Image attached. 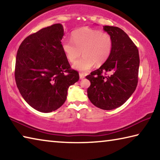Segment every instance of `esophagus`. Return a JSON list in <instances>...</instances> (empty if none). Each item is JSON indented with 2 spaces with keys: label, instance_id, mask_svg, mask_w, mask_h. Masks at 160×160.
<instances>
[{
  "label": "esophagus",
  "instance_id": "1",
  "mask_svg": "<svg viewBox=\"0 0 160 160\" xmlns=\"http://www.w3.org/2000/svg\"><path fill=\"white\" fill-rule=\"evenodd\" d=\"M79 77H80L81 79H82V78H85V75H84V74H83V73L80 72V73H79Z\"/></svg>",
  "mask_w": 160,
  "mask_h": 160
}]
</instances>
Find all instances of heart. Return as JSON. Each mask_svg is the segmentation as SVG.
<instances>
[{
    "label": "heart",
    "mask_w": 160,
    "mask_h": 160,
    "mask_svg": "<svg viewBox=\"0 0 160 160\" xmlns=\"http://www.w3.org/2000/svg\"><path fill=\"white\" fill-rule=\"evenodd\" d=\"M71 40L64 39L62 48L70 62H74L82 52L83 57L74 63V68L82 72L90 69L94 64H102L110 57L113 40L108 33L83 28L72 33Z\"/></svg>",
    "instance_id": "obj_1"
}]
</instances>
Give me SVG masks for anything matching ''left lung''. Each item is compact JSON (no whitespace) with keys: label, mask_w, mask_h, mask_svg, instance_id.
<instances>
[{"label":"left lung","mask_w":160,"mask_h":160,"mask_svg":"<svg viewBox=\"0 0 160 160\" xmlns=\"http://www.w3.org/2000/svg\"><path fill=\"white\" fill-rule=\"evenodd\" d=\"M113 40L110 57L86 78L91 82L87 93L97 108L111 110L120 107L135 91L138 82V48L122 29L105 26Z\"/></svg>","instance_id":"8db88e82"}]
</instances>
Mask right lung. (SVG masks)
<instances>
[{
    "label": "right lung",
    "instance_id": "1",
    "mask_svg": "<svg viewBox=\"0 0 160 160\" xmlns=\"http://www.w3.org/2000/svg\"><path fill=\"white\" fill-rule=\"evenodd\" d=\"M63 36L60 24L43 28L28 36L17 52V86L25 101L41 112L60 108L68 88L79 79L62 48Z\"/></svg>",
    "mask_w": 160,
    "mask_h": 160
}]
</instances>
